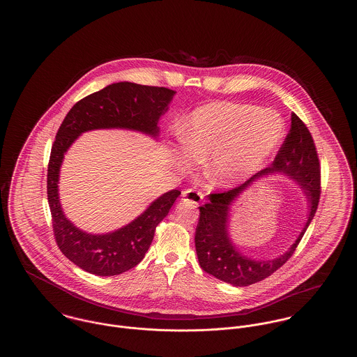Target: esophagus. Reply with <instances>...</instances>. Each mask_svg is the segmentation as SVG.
Segmentation results:
<instances>
[{
  "mask_svg": "<svg viewBox=\"0 0 357 357\" xmlns=\"http://www.w3.org/2000/svg\"><path fill=\"white\" fill-rule=\"evenodd\" d=\"M204 199V194L197 190H185L182 192V201L186 204H199Z\"/></svg>",
  "mask_w": 357,
  "mask_h": 357,
  "instance_id": "34e87169",
  "label": "esophagus"
}]
</instances>
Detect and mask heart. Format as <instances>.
<instances>
[{
    "label": "heart",
    "instance_id": "b5f03b06",
    "mask_svg": "<svg viewBox=\"0 0 357 357\" xmlns=\"http://www.w3.org/2000/svg\"><path fill=\"white\" fill-rule=\"evenodd\" d=\"M285 137V121L272 109L250 104L208 102L187 119L185 139L174 150L181 170L207 162L208 179L231 188L249 181L269 162Z\"/></svg>",
    "mask_w": 357,
    "mask_h": 357
}]
</instances>
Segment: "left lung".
Returning <instances> with one entry per match:
<instances>
[{
	"mask_svg": "<svg viewBox=\"0 0 357 357\" xmlns=\"http://www.w3.org/2000/svg\"><path fill=\"white\" fill-rule=\"evenodd\" d=\"M272 174H284L303 191L308 217L303 230L285 254L271 260H257L241 254L234 243L229 234L231 208L249 188ZM207 198L208 202L199 207L201 214L195 230V250L201 268L233 287H248L269 277L291 257L319 206L320 165L305 124L293 114L288 136L269 167L257 172L237 188L210 194Z\"/></svg>",
	"mask_w": 357,
	"mask_h": 357,
	"instance_id": "left-lung-1",
	"label": "left lung"
}]
</instances>
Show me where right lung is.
<instances>
[{
    "instance_id": "1",
    "label": "right lung",
    "mask_w": 357,
    "mask_h": 357,
    "mask_svg": "<svg viewBox=\"0 0 357 357\" xmlns=\"http://www.w3.org/2000/svg\"><path fill=\"white\" fill-rule=\"evenodd\" d=\"M175 93L163 86L114 83L76 102L61 123L48 165V202L60 250L85 272L105 277L136 266L153 242L155 227L169 214L181 191L162 194L135 220L114 231L88 233L69 221L60 204L59 181L64 155L79 136L93 130H127L158 140L159 120Z\"/></svg>"
}]
</instances>
